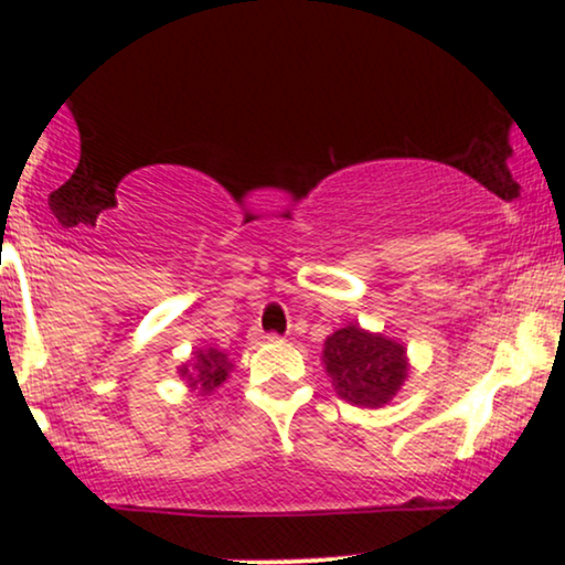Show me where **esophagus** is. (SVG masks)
Listing matches in <instances>:
<instances>
[{
	"label": "esophagus",
	"mask_w": 565,
	"mask_h": 565,
	"mask_svg": "<svg viewBox=\"0 0 565 565\" xmlns=\"http://www.w3.org/2000/svg\"><path fill=\"white\" fill-rule=\"evenodd\" d=\"M252 340H255V342H278V340H281V337H278V334H260V332H257L255 337H252Z\"/></svg>",
	"instance_id": "34e87169"
}]
</instances>
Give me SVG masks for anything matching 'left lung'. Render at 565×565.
Wrapping results in <instances>:
<instances>
[{
	"label": "left lung",
	"instance_id": "obj_1",
	"mask_svg": "<svg viewBox=\"0 0 565 565\" xmlns=\"http://www.w3.org/2000/svg\"><path fill=\"white\" fill-rule=\"evenodd\" d=\"M323 369L334 393L359 408L391 404L412 374L406 345L359 323L337 329L321 350Z\"/></svg>",
	"mask_w": 565,
	"mask_h": 565
}]
</instances>
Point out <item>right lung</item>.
<instances>
[{
	"label": "right lung",
	"instance_id": "obj_1",
	"mask_svg": "<svg viewBox=\"0 0 565 565\" xmlns=\"http://www.w3.org/2000/svg\"><path fill=\"white\" fill-rule=\"evenodd\" d=\"M231 372L233 361L228 359V353L217 348H196L191 359L178 366V374L185 382V387H191V393L196 391L199 395L215 393L231 377Z\"/></svg>",
	"mask_w": 565,
	"mask_h": 565
}]
</instances>
